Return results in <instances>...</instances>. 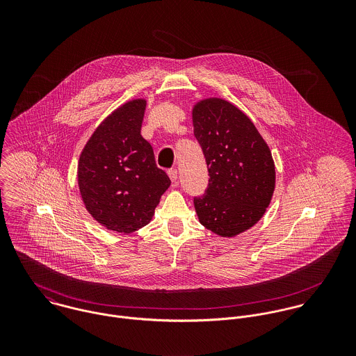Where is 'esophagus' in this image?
<instances>
[{"mask_svg":"<svg viewBox=\"0 0 356 356\" xmlns=\"http://www.w3.org/2000/svg\"><path fill=\"white\" fill-rule=\"evenodd\" d=\"M167 174H168V177H170V179H171L172 182H175V181L178 179V171H177L175 168L168 170V171H167Z\"/></svg>","mask_w":356,"mask_h":356,"instance_id":"1","label":"esophagus"}]
</instances>
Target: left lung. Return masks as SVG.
Masks as SVG:
<instances>
[{
    "mask_svg": "<svg viewBox=\"0 0 356 356\" xmlns=\"http://www.w3.org/2000/svg\"><path fill=\"white\" fill-rule=\"evenodd\" d=\"M193 131L207 161L209 181L195 208L205 229L236 237L264 215L275 189V165L252 120L218 97L192 109Z\"/></svg>",
    "mask_w": 356,
    "mask_h": 356,
    "instance_id": "obj_1",
    "label": "left lung"
}]
</instances>
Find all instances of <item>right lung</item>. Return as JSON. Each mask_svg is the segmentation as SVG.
Wrapping results in <instances>:
<instances>
[{
  "label": "right lung",
  "instance_id": "add662e5",
  "mask_svg": "<svg viewBox=\"0 0 356 356\" xmlns=\"http://www.w3.org/2000/svg\"><path fill=\"white\" fill-rule=\"evenodd\" d=\"M145 106V99H134L111 112L78 161V186L88 212L116 233H134L148 225L171 185L141 136Z\"/></svg>",
  "mask_w": 356,
  "mask_h": 356
}]
</instances>
